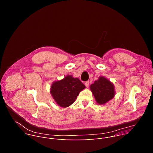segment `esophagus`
Here are the masks:
<instances>
[{
	"label": "esophagus",
	"mask_w": 153,
	"mask_h": 153,
	"mask_svg": "<svg viewBox=\"0 0 153 153\" xmlns=\"http://www.w3.org/2000/svg\"><path fill=\"white\" fill-rule=\"evenodd\" d=\"M89 84H90L89 81H86V82H85V86H86V88H88V87H89Z\"/></svg>",
	"instance_id": "obj_1"
}]
</instances>
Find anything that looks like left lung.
Returning <instances> with one entry per match:
<instances>
[{"mask_svg":"<svg viewBox=\"0 0 153 153\" xmlns=\"http://www.w3.org/2000/svg\"><path fill=\"white\" fill-rule=\"evenodd\" d=\"M90 90L96 101L100 105L111 100L116 94L114 84L103 76H100L98 80L90 85Z\"/></svg>","mask_w":153,"mask_h":153,"instance_id":"obj_1","label":"left lung"}]
</instances>
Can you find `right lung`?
I'll return each mask as SVG.
<instances>
[{"mask_svg":"<svg viewBox=\"0 0 153 153\" xmlns=\"http://www.w3.org/2000/svg\"><path fill=\"white\" fill-rule=\"evenodd\" d=\"M85 86L77 77L67 75L63 79L53 82L50 93L56 103L62 108H66L73 103Z\"/></svg>","mask_w":153,"mask_h":153,"instance_id":"1","label":"right lung"}]
</instances>
